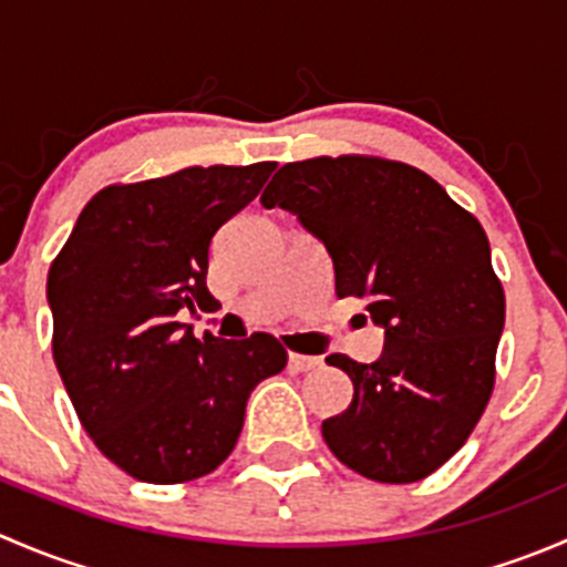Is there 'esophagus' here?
<instances>
[{"mask_svg": "<svg viewBox=\"0 0 567 567\" xmlns=\"http://www.w3.org/2000/svg\"><path fill=\"white\" fill-rule=\"evenodd\" d=\"M323 364L320 357H305V353H290L288 357V368L296 370V373H307V370H316Z\"/></svg>", "mask_w": 567, "mask_h": 567, "instance_id": "1", "label": "esophagus"}]
</instances>
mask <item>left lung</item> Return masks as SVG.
I'll use <instances>...</instances> for the list:
<instances>
[{"instance_id": "left-lung-1", "label": "left lung", "mask_w": 567, "mask_h": 567, "mask_svg": "<svg viewBox=\"0 0 567 567\" xmlns=\"http://www.w3.org/2000/svg\"><path fill=\"white\" fill-rule=\"evenodd\" d=\"M285 208L334 262L340 299L368 301L384 351L326 362L353 381L323 439L348 468L416 483L453 458L494 390L505 290L485 230L422 169L370 156L285 164L260 197Z\"/></svg>"}]
</instances>
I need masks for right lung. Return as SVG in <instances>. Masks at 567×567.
<instances>
[{"label": "right lung", "mask_w": 567, "mask_h": 567, "mask_svg": "<svg viewBox=\"0 0 567 567\" xmlns=\"http://www.w3.org/2000/svg\"><path fill=\"white\" fill-rule=\"evenodd\" d=\"M277 164L188 167L106 186L49 268L54 362L95 447L142 483H186L236 447L251 390L288 364L271 334L197 340L208 247Z\"/></svg>", "instance_id": "1"}]
</instances>
